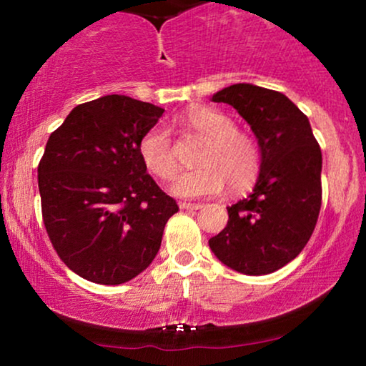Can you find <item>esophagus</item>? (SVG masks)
Returning a JSON list of instances; mask_svg holds the SVG:
<instances>
[{
	"mask_svg": "<svg viewBox=\"0 0 366 366\" xmlns=\"http://www.w3.org/2000/svg\"><path fill=\"white\" fill-rule=\"evenodd\" d=\"M179 207H180V209H201V208H203V204H199V203H186V201H180Z\"/></svg>",
	"mask_w": 366,
	"mask_h": 366,
	"instance_id": "1",
	"label": "esophagus"
}]
</instances>
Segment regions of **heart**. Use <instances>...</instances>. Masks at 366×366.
I'll return each mask as SVG.
<instances>
[{
    "instance_id": "1",
    "label": "heart",
    "mask_w": 366,
    "mask_h": 366,
    "mask_svg": "<svg viewBox=\"0 0 366 366\" xmlns=\"http://www.w3.org/2000/svg\"><path fill=\"white\" fill-rule=\"evenodd\" d=\"M175 125L203 134L207 142L196 157L197 169L184 172L175 180L172 191L180 197L213 196L224 189H244L253 184L259 172L258 144L249 134L236 129V122L224 112L209 107H196L184 112ZM142 163L162 180H172L179 170L177 153L169 129L153 125L139 141Z\"/></svg>"
}]
</instances>
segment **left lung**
Listing matches in <instances>:
<instances>
[{"label": "left lung", "mask_w": 366, "mask_h": 366, "mask_svg": "<svg viewBox=\"0 0 366 366\" xmlns=\"http://www.w3.org/2000/svg\"><path fill=\"white\" fill-rule=\"evenodd\" d=\"M212 99L234 107L251 125L262 165L253 192L227 208L225 229L208 244L239 274H272L303 251L317 225L322 149L308 117L282 92L234 84Z\"/></svg>", "instance_id": "left-lung-1"}]
</instances>
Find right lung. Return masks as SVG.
<instances>
[{
	"mask_svg": "<svg viewBox=\"0 0 366 366\" xmlns=\"http://www.w3.org/2000/svg\"><path fill=\"white\" fill-rule=\"evenodd\" d=\"M163 108L129 96L75 107L49 136L37 167L49 241L70 270L119 285L149 267L179 212L146 172L139 141Z\"/></svg>",
	"mask_w": 366,
	"mask_h": 366,
	"instance_id": "obj_1",
	"label": "right lung"
}]
</instances>
